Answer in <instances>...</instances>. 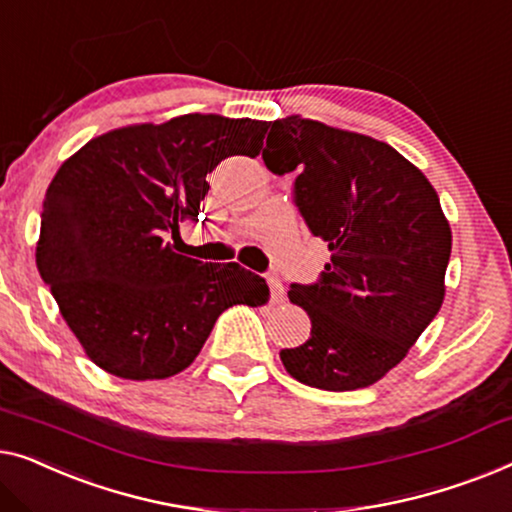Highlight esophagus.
Listing matches in <instances>:
<instances>
[{
	"instance_id": "34e87169",
	"label": "esophagus",
	"mask_w": 512,
	"mask_h": 512,
	"mask_svg": "<svg viewBox=\"0 0 512 512\" xmlns=\"http://www.w3.org/2000/svg\"><path fill=\"white\" fill-rule=\"evenodd\" d=\"M269 280V287H271V301L273 304H283L285 301V287H283V280H280L278 273H269L266 276Z\"/></svg>"
}]
</instances>
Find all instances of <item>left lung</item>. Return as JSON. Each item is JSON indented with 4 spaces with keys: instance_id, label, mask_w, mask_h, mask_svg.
<instances>
[{
    "instance_id": "1",
    "label": "left lung",
    "mask_w": 512,
    "mask_h": 512,
    "mask_svg": "<svg viewBox=\"0 0 512 512\" xmlns=\"http://www.w3.org/2000/svg\"><path fill=\"white\" fill-rule=\"evenodd\" d=\"M262 157L299 171L294 204L331 250L318 283L287 292L313 325L280 350L287 373L329 392L378 383L441 311L452 232L436 190L387 143L299 115L271 122Z\"/></svg>"
}]
</instances>
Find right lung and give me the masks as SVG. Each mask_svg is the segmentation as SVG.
Returning a JSON list of instances; mask_svg holds the SVG:
<instances>
[{"label":"right lung","instance_id":"obj_1","mask_svg":"<svg viewBox=\"0 0 512 512\" xmlns=\"http://www.w3.org/2000/svg\"><path fill=\"white\" fill-rule=\"evenodd\" d=\"M266 129L250 118L178 115L97 136L57 169L37 266L99 369L125 380L176 376L229 306L269 301L257 273L178 255L167 241L197 220L206 176L227 157H257Z\"/></svg>","mask_w":512,"mask_h":512}]
</instances>
